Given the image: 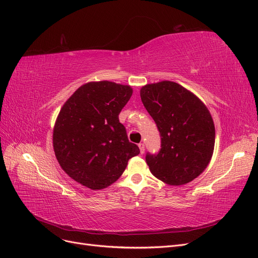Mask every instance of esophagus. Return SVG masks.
<instances>
[{
    "label": "esophagus",
    "mask_w": 258,
    "mask_h": 258,
    "mask_svg": "<svg viewBox=\"0 0 258 258\" xmlns=\"http://www.w3.org/2000/svg\"><path fill=\"white\" fill-rule=\"evenodd\" d=\"M138 147H139V150H141V153H144L145 152V145L143 143H141L138 145Z\"/></svg>",
    "instance_id": "1"
}]
</instances>
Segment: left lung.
Listing matches in <instances>:
<instances>
[{
  "mask_svg": "<svg viewBox=\"0 0 258 258\" xmlns=\"http://www.w3.org/2000/svg\"><path fill=\"white\" fill-rule=\"evenodd\" d=\"M141 98L161 135L159 153L146 156L152 175L172 186L197 178L214 151L215 126L208 107L172 81L146 84Z\"/></svg>",
  "mask_w": 258,
  "mask_h": 258,
  "instance_id": "8db88e82",
  "label": "left lung"
}]
</instances>
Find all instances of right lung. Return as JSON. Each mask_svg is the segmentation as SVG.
<instances>
[{"instance_id": "add662e5", "label": "right lung", "mask_w": 258, "mask_h": 258, "mask_svg": "<svg viewBox=\"0 0 258 258\" xmlns=\"http://www.w3.org/2000/svg\"><path fill=\"white\" fill-rule=\"evenodd\" d=\"M132 94L130 85L88 82L61 107L53 131L55 156L81 185L92 190L107 188L120 178L128 160L139 154L119 121Z\"/></svg>"}]
</instances>
